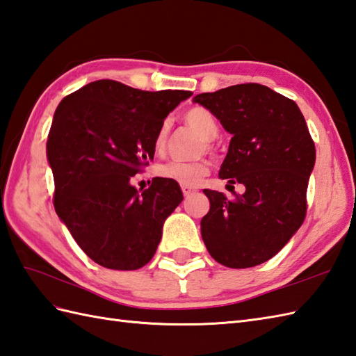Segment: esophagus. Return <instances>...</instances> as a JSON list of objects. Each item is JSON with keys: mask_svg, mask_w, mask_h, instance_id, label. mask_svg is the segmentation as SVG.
<instances>
[{"mask_svg": "<svg viewBox=\"0 0 356 356\" xmlns=\"http://www.w3.org/2000/svg\"><path fill=\"white\" fill-rule=\"evenodd\" d=\"M181 193H184L185 197H189L193 193H195V189L191 186H181Z\"/></svg>", "mask_w": 356, "mask_h": 356, "instance_id": "obj_1", "label": "esophagus"}]
</instances>
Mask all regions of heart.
<instances>
[{
    "mask_svg": "<svg viewBox=\"0 0 356 356\" xmlns=\"http://www.w3.org/2000/svg\"><path fill=\"white\" fill-rule=\"evenodd\" d=\"M184 120L189 127H193L195 131L206 139V144H211V140L218 134V122L216 117L204 107H191L184 115ZM170 134L168 121H163L154 136V148L156 152H163L167 147ZM209 165L206 161H193V162H180V161H170L167 163H161L156 168V175L162 179H167L181 186H197L200 181L208 176Z\"/></svg>",
    "mask_w": 356,
    "mask_h": 356,
    "instance_id": "1",
    "label": "heart"
}]
</instances>
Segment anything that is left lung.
Masks as SVG:
<instances>
[{"instance_id": "1", "label": "left lung", "mask_w": 356, "mask_h": 356, "mask_svg": "<svg viewBox=\"0 0 356 356\" xmlns=\"http://www.w3.org/2000/svg\"><path fill=\"white\" fill-rule=\"evenodd\" d=\"M193 102L232 134L220 177L245 186L232 198L203 189L211 202L202 218L206 249L229 268L259 266L280 252L307 217L316 162L307 122L293 100L259 83L203 92Z\"/></svg>"}]
</instances>
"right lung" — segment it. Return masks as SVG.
Returning <instances> with one entry per match:
<instances>
[{"label": "right lung", "mask_w": 356, "mask_h": 356, "mask_svg": "<svg viewBox=\"0 0 356 356\" xmlns=\"http://www.w3.org/2000/svg\"><path fill=\"white\" fill-rule=\"evenodd\" d=\"M189 90H140L97 80L57 106L47 140L54 209L90 259L138 270L153 258L163 221L184 200L176 181L156 177L139 191L130 180L154 156L165 117Z\"/></svg>", "instance_id": "right-lung-1"}]
</instances>
